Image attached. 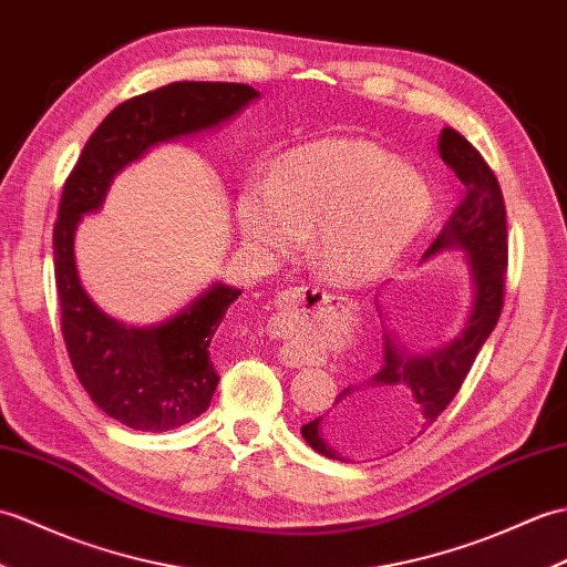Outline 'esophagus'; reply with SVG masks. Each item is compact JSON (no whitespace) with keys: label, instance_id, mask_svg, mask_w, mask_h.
Segmentation results:
<instances>
[{"label":"esophagus","instance_id":"obj_1","mask_svg":"<svg viewBox=\"0 0 567 567\" xmlns=\"http://www.w3.org/2000/svg\"><path fill=\"white\" fill-rule=\"evenodd\" d=\"M326 292L319 287H289L275 301V313L270 319L272 333L287 336L299 331V326H305L307 316L326 307Z\"/></svg>","mask_w":567,"mask_h":567}]
</instances>
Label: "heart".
Returning a JSON list of instances; mask_svg holds the SVG:
<instances>
[{"instance_id":"heart-1","label":"heart","mask_w":567,"mask_h":567,"mask_svg":"<svg viewBox=\"0 0 567 567\" xmlns=\"http://www.w3.org/2000/svg\"><path fill=\"white\" fill-rule=\"evenodd\" d=\"M432 190L415 168L367 140H319L285 152L236 197V224L260 251L287 254L311 236L326 280L367 282L386 272L430 219Z\"/></svg>"}]
</instances>
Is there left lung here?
<instances>
[{"mask_svg": "<svg viewBox=\"0 0 567 567\" xmlns=\"http://www.w3.org/2000/svg\"><path fill=\"white\" fill-rule=\"evenodd\" d=\"M437 150L464 183V197L423 260L442 251L464 254L471 282L466 321L454 338L425 352L408 350L386 331L384 367L340 391L326 415L301 425V437L328 458L364 462L417 440L462 389L503 311L507 266L503 190L478 150L456 130H442Z\"/></svg>", "mask_w": 567, "mask_h": 567, "instance_id": "left-lung-1", "label": "left lung"}]
</instances>
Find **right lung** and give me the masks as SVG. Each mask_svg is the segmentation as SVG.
I'll return each mask as SVG.
<instances>
[{"label": "right lung", "instance_id": "right-lung-1", "mask_svg": "<svg viewBox=\"0 0 567 567\" xmlns=\"http://www.w3.org/2000/svg\"><path fill=\"white\" fill-rule=\"evenodd\" d=\"M256 99L254 86L227 82H176L130 99L105 115L64 183L52 229L64 346L91 401L133 430H176L207 411L219 381L209 343L241 289L213 282L166 321L123 323L89 297L79 278L76 227L103 207L125 166L159 144L224 125Z\"/></svg>", "mask_w": 567, "mask_h": 567}]
</instances>
